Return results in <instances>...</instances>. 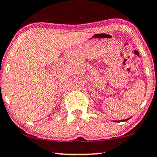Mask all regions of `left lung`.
<instances>
[{
    "instance_id": "1",
    "label": "left lung",
    "mask_w": 157,
    "mask_h": 157,
    "mask_svg": "<svg viewBox=\"0 0 157 157\" xmlns=\"http://www.w3.org/2000/svg\"><path fill=\"white\" fill-rule=\"evenodd\" d=\"M130 119V117L129 118H128V119H125V120H123V121H128V120ZM120 121H115L114 122H117V123H120V122H121Z\"/></svg>"
}]
</instances>
